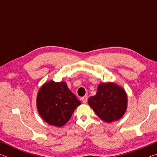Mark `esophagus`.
Listing matches in <instances>:
<instances>
[{
  "label": "esophagus",
  "instance_id": "esophagus-1",
  "mask_svg": "<svg viewBox=\"0 0 157 157\" xmlns=\"http://www.w3.org/2000/svg\"><path fill=\"white\" fill-rule=\"evenodd\" d=\"M81 100H82V102H83V103H86L87 100H88V97H87V95H85V96L82 97L81 98Z\"/></svg>",
  "mask_w": 157,
  "mask_h": 157
}]
</instances>
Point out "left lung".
<instances>
[{
  "label": "left lung",
  "instance_id": "1",
  "mask_svg": "<svg viewBox=\"0 0 157 157\" xmlns=\"http://www.w3.org/2000/svg\"><path fill=\"white\" fill-rule=\"evenodd\" d=\"M89 105L96 115L107 123L118 121L127 109V98L124 90L109 82L101 83L96 95L89 98Z\"/></svg>",
  "mask_w": 157,
  "mask_h": 157
}]
</instances>
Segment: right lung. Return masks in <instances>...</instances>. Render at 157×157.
<instances>
[{
  "instance_id": "obj_1",
  "label": "right lung",
  "mask_w": 157,
  "mask_h": 157,
  "mask_svg": "<svg viewBox=\"0 0 157 157\" xmlns=\"http://www.w3.org/2000/svg\"><path fill=\"white\" fill-rule=\"evenodd\" d=\"M80 104L64 82H48L37 94L36 106L41 117L56 127L64 125Z\"/></svg>"
}]
</instances>
